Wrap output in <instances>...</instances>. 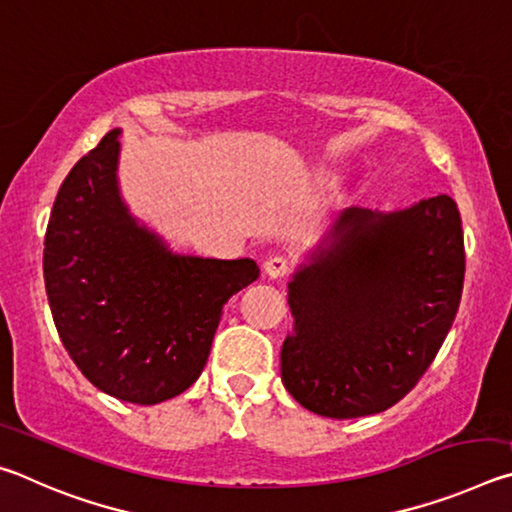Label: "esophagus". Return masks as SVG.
Returning a JSON list of instances; mask_svg holds the SVG:
<instances>
[{
  "mask_svg": "<svg viewBox=\"0 0 512 512\" xmlns=\"http://www.w3.org/2000/svg\"><path fill=\"white\" fill-rule=\"evenodd\" d=\"M264 271L268 277H284L291 271V262L284 255H271L264 262Z\"/></svg>",
  "mask_w": 512,
  "mask_h": 512,
  "instance_id": "obj_1",
  "label": "esophagus"
}]
</instances>
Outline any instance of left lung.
I'll list each match as a JSON object with an SVG mask.
<instances>
[{
  "label": "left lung",
  "mask_w": 512,
  "mask_h": 512,
  "mask_svg": "<svg viewBox=\"0 0 512 512\" xmlns=\"http://www.w3.org/2000/svg\"><path fill=\"white\" fill-rule=\"evenodd\" d=\"M461 214L447 194L406 210L348 207L289 282L282 381L325 418L391 409L418 384L461 305Z\"/></svg>",
  "instance_id": "left-lung-1"
}]
</instances>
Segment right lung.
<instances>
[{"label":"right lung","mask_w":512,"mask_h":512,"mask_svg":"<svg viewBox=\"0 0 512 512\" xmlns=\"http://www.w3.org/2000/svg\"><path fill=\"white\" fill-rule=\"evenodd\" d=\"M119 135L112 128L60 185L42 268L72 361L99 391L149 406L201 377L223 305L259 268L176 255L137 223L117 185Z\"/></svg>","instance_id":"obj_1"}]
</instances>
